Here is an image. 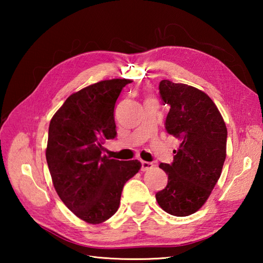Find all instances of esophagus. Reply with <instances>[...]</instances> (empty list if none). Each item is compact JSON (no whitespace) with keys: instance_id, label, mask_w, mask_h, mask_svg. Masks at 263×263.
Listing matches in <instances>:
<instances>
[{"instance_id":"34e87169","label":"esophagus","mask_w":263,"mask_h":263,"mask_svg":"<svg viewBox=\"0 0 263 263\" xmlns=\"http://www.w3.org/2000/svg\"><path fill=\"white\" fill-rule=\"evenodd\" d=\"M153 163H149V161H141V171H148L153 168Z\"/></svg>"}]
</instances>
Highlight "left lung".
Listing matches in <instances>:
<instances>
[{"instance_id":"left-lung-1","label":"left lung","mask_w":263,"mask_h":263,"mask_svg":"<svg viewBox=\"0 0 263 263\" xmlns=\"http://www.w3.org/2000/svg\"><path fill=\"white\" fill-rule=\"evenodd\" d=\"M159 95L170 107L166 131L181 143L174 150L173 163L159 165L168 181L156 193V200L167 214L185 217L204 204L219 180L226 158L227 128L215 103L199 89L161 80Z\"/></svg>"}]
</instances>
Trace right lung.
I'll return each instance as SVG.
<instances>
[{"label": "right lung", "mask_w": 263, "mask_h": 263, "mask_svg": "<svg viewBox=\"0 0 263 263\" xmlns=\"http://www.w3.org/2000/svg\"><path fill=\"white\" fill-rule=\"evenodd\" d=\"M131 80H104L72 93L49 123L46 160L63 203L89 224L109 219L119 209L124 184L139 160L102 156L105 140L116 137L114 107Z\"/></svg>", "instance_id": "obj_1"}]
</instances>
